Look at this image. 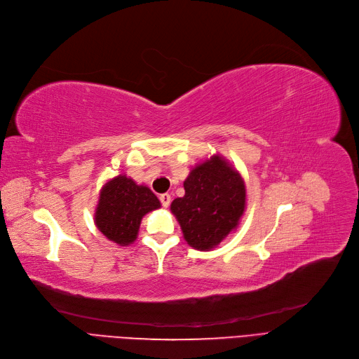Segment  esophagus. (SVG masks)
I'll use <instances>...</instances> for the list:
<instances>
[{
  "label": "esophagus",
  "instance_id": "obj_1",
  "mask_svg": "<svg viewBox=\"0 0 359 359\" xmlns=\"http://www.w3.org/2000/svg\"><path fill=\"white\" fill-rule=\"evenodd\" d=\"M159 198H161V203H162L163 208H169V204H170V194L165 193V194H162Z\"/></svg>",
  "mask_w": 359,
  "mask_h": 359
}]
</instances>
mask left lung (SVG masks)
I'll list each match as a JSON object with an SVG mask.
<instances>
[{"instance_id":"8db88e82","label":"left lung","mask_w":359,"mask_h":359,"mask_svg":"<svg viewBox=\"0 0 359 359\" xmlns=\"http://www.w3.org/2000/svg\"><path fill=\"white\" fill-rule=\"evenodd\" d=\"M184 190L170 203V213L190 247L210 251L240 226L247 208L245 181L220 153L191 168Z\"/></svg>"}]
</instances>
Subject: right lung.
<instances>
[{
	"mask_svg": "<svg viewBox=\"0 0 359 359\" xmlns=\"http://www.w3.org/2000/svg\"><path fill=\"white\" fill-rule=\"evenodd\" d=\"M158 209L161 201L147 185L121 174L102 185L93 220L108 241L127 247L137 240L143 216Z\"/></svg>",
	"mask_w": 359,
	"mask_h": 359,
	"instance_id": "1",
	"label": "right lung"
}]
</instances>
